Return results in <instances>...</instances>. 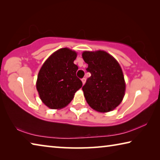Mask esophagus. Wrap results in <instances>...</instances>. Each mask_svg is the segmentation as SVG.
<instances>
[{"label":"esophagus","instance_id":"obj_1","mask_svg":"<svg viewBox=\"0 0 160 160\" xmlns=\"http://www.w3.org/2000/svg\"><path fill=\"white\" fill-rule=\"evenodd\" d=\"M85 81H86V78H83L82 79V84L84 85V84L85 83Z\"/></svg>","mask_w":160,"mask_h":160}]
</instances>
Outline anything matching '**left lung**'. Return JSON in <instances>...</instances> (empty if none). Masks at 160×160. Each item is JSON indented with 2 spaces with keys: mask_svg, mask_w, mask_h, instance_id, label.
<instances>
[{
  "mask_svg": "<svg viewBox=\"0 0 160 160\" xmlns=\"http://www.w3.org/2000/svg\"><path fill=\"white\" fill-rule=\"evenodd\" d=\"M91 76L82 87L88 104L97 112H109L122 102L126 91L122 69L118 61L104 51H84Z\"/></svg>",
  "mask_w": 160,
  "mask_h": 160,
  "instance_id": "left-lung-1",
  "label": "left lung"
}]
</instances>
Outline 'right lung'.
Returning <instances> with one entry per match:
<instances>
[{
  "label": "right lung",
  "mask_w": 160,
  "mask_h": 160,
  "mask_svg": "<svg viewBox=\"0 0 160 160\" xmlns=\"http://www.w3.org/2000/svg\"><path fill=\"white\" fill-rule=\"evenodd\" d=\"M77 53L60 48L48 57L37 76V90L42 102L50 109H60L73 99L82 82L76 76L78 69L74 61Z\"/></svg>",
  "instance_id": "right-lung-1"
}]
</instances>
